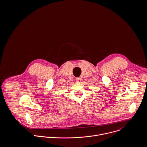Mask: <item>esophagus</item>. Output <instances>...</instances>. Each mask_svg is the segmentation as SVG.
<instances>
[{
  "label": "esophagus",
  "instance_id": "1",
  "mask_svg": "<svg viewBox=\"0 0 147 147\" xmlns=\"http://www.w3.org/2000/svg\"><path fill=\"white\" fill-rule=\"evenodd\" d=\"M81 78H76V82H81Z\"/></svg>",
  "mask_w": 147,
  "mask_h": 147
}]
</instances>
